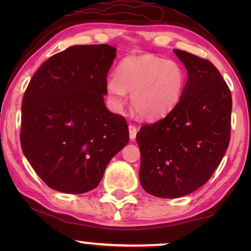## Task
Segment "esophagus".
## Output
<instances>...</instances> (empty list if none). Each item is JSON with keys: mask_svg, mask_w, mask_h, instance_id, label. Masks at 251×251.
<instances>
[{"mask_svg": "<svg viewBox=\"0 0 251 251\" xmlns=\"http://www.w3.org/2000/svg\"><path fill=\"white\" fill-rule=\"evenodd\" d=\"M128 130H129V138L131 141H134L136 138V134H137V128L134 125H129L128 126Z\"/></svg>", "mask_w": 251, "mask_h": 251, "instance_id": "1", "label": "esophagus"}]
</instances>
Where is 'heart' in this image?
Wrapping results in <instances>:
<instances>
[{
	"label": "heart",
	"instance_id": "heart-1",
	"mask_svg": "<svg viewBox=\"0 0 251 251\" xmlns=\"http://www.w3.org/2000/svg\"><path fill=\"white\" fill-rule=\"evenodd\" d=\"M186 73L180 64L151 54L128 56L117 67V76L106 79V93L110 105L121 109L126 92L130 103L145 120L166 115L180 100L185 91Z\"/></svg>",
	"mask_w": 251,
	"mask_h": 251
}]
</instances>
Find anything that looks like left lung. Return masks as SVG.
<instances>
[{
	"label": "left lung",
	"instance_id": "obj_1",
	"mask_svg": "<svg viewBox=\"0 0 251 251\" xmlns=\"http://www.w3.org/2000/svg\"><path fill=\"white\" fill-rule=\"evenodd\" d=\"M174 53L188 74L184 94L169 114L136 135L139 181L160 198L186 196L201 187L230 141L232 100L223 76L207 59L181 50Z\"/></svg>",
	"mask_w": 251,
	"mask_h": 251
}]
</instances>
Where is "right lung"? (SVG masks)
<instances>
[{
	"mask_svg": "<svg viewBox=\"0 0 251 251\" xmlns=\"http://www.w3.org/2000/svg\"><path fill=\"white\" fill-rule=\"evenodd\" d=\"M116 49L74 45L50 57L25 91L21 146L50 188L83 194L99 186L110 159L129 141L125 118L106 108Z\"/></svg>",
	"mask_w": 251,
	"mask_h": 251,
	"instance_id": "obj_1",
	"label": "right lung"
}]
</instances>
